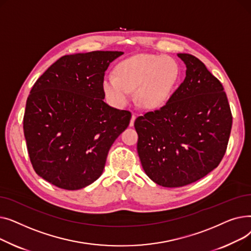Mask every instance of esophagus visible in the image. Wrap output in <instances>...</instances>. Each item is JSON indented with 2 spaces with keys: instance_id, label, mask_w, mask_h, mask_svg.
I'll list each match as a JSON object with an SVG mask.
<instances>
[{
  "instance_id": "obj_1",
  "label": "esophagus",
  "mask_w": 251,
  "mask_h": 251,
  "mask_svg": "<svg viewBox=\"0 0 251 251\" xmlns=\"http://www.w3.org/2000/svg\"><path fill=\"white\" fill-rule=\"evenodd\" d=\"M135 119H136V115L135 114H132V117H131V120H130V126H133V124H134V121H135Z\"/></svg>"
}]
</instances>
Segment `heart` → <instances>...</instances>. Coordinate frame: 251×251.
I'll return each instance as SVG.
<instances>
[{
	"label": "heart",
	"instance_id": "heart-1",
	"mask_svg": "<svg viewBox=\"0 0 251 251\" xmlns=\"http://www.w3.org/2000/svg\"><path fill=\"white\" fill-rule=\"evenodd\" d=\"M179 65L169 56L139 54L121 61L115 76L102 80L105 98L117 108H123L136 89L139 103L146 108H157L170 98L179 78Z\"/></svg>",
	"mask_w": 251,
	"mask_h": 251
}]
</instances>
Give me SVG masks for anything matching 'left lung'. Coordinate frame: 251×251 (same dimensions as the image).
Instances as JSON below:
<instances>
[{
	"mask_svg": "<svg viewBox=\"0 0 251 251\" xmlns=\"http://www.w3.org/2000/svg\"><path fill=\"white\" fill-rule=\"evenodd\" d=\"M186 77L162 108L136 118L137 151L146 174L164 187H181L217 168L226 152L232 113L226 92L205 65L178 54Z\"/></svg>",
	"mask_w": 251,
	"mask_h": 251,
	"instance_id": "left-lung-1",
	"label": "left lung"
}]
</instances>
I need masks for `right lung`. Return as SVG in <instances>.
Returning a JSON list of instances; mask_svg holds the SVG:
<instances>
[{
	"mask_svg": "<svg viewBox=\"0 0 251 251\" xmlns=\"http://www.w3.org/2000/svg\"><path fill=\"white\" fill-rule=\"evenodd\" d=\"M123 51L63 56L39 77L26 100L23 130L35 173L66 190L86 187L101 175L131 113L103 101L102 80Z\"/></svg>",
	"mask_w": 251,
	"mask_h": 251,
	"instance_id": "obj_1",
	"label": "right lung"
}]
</instances>
